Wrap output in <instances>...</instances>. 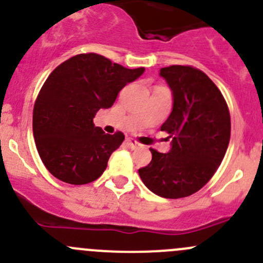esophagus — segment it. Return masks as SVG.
<instances>
[{
    "instance_id": "1",
    "label": "esophagus",
    "mask_w": 263,
    "mask_h": 263,
    "mask_svg": "<svg viewBox=\"0 0 263 263\" xmlns=\"http://www.w3.org/2000/svg\"><path fill=\"white\" fill-rule=\"evenodd\" d=\"M127 144L129 145V147L131 148H136V147L141 146V144H140L139 141H136L135 139H127Z\"/></svg>"
}]
</instances>
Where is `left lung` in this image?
<instances>
[{
	"label": "left lung",
	"instance_id": "left-lung-1",
	"mask_svg": "<svg viewBox=\"0 0 263 263\" xmlns=\"http://www.w3.org/2000/svg\"><path fill=\"white\" fill-rule=\"evenodd\" d=\"M160 76L173 95V109L160 128L169 134L172 147L166 154L150 148L153 159L139 174L155 195L182 198L201 190L221 164L230 115L220 90L202 71L174 65L161 68Z\"/></svg>",
	"mask_w": 263,
	"mask_h": 263
}]
</instances>
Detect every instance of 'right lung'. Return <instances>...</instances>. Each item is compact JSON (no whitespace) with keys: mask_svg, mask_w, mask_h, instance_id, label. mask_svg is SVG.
<instances>
[{"mask_svg":"<svg viewBox=\"0 0 263 263\" xmlns=\"http://www.w3.org/2000/svg\"><path fill=\"white\" fill-rule=\"evenodd\" d=\"M144 71L97 53L73 55L52 71L33 110L36 150L52 176L76 185L102 176L124 135L105 134L92 118L102 108L112 107L118 92Z\"/></svg>","mask_w":263,"mask_h":263,"instance_id":"1","label":"right lung"}]
</instances>
